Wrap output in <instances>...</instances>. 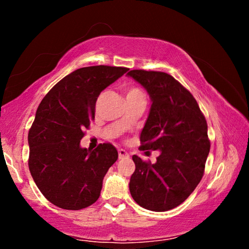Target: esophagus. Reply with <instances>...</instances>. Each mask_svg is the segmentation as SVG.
I'll list each match as a JSON object with an SVG mask.
<instances>
[{
	"label": "esophagus",
	"instance_id": "esophagus-1",
	"mask_svg": "<svg viewBox=\"0 0 249 249\" xmlns=\"http://www.w3.org/2000/svg\"><path fill=\"white\" fill-rule=\"evenodd\" d=\"M129 155L127 151H125L124 149H119V158L120 159H124V158H128Z\"/></svg>",
	"mask_w": 249,
	"mask_h": 249
}]
</instances>
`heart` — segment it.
I'll return each instance as SVG.
<instances>
[{
  "instance_id": "heart-1",
  "label": "heart",
  "mask_w": 249,
  "mask_h": 249,
  "mask_svg": "<svg viewBox=\"0 0 249 249\" xmlns=\"http://www.w3.org/2000/svg\"><path fill=\"white\" fill-rule=\"evenodd\" d=\"M126 99H145V94L140 88L129 87L126 91Z\"/></svg>"
}]
</instances>
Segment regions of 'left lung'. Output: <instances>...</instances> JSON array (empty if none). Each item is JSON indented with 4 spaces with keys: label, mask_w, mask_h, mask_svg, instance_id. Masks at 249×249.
Wrapping results in <instances>:
<instances>
[{
    "label": "left lung",
    "mask_w": 249,
    "mask_h": 249,
    "mask_svg": "<svg viewBox=\"0 0 249 249\" xmlns=\"http://www.w3.org/2000/svg\"><path fill=\"white\" fill-rule=\"evenodd\" d=\"M127 75L148 92L151 107L141 133L142 150H159L157 161L133 156L129 191L142 208L165 212L195 191L210 153L208 124L196 100L179 81L161 71L130 70Z\"/></svg>",
    "instance_id": "1"
}]
</instances>
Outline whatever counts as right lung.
<instances>
[{
    "mask_svg": "<svg viewBox=\"0 0 249 249\" xmlns=\"http://www.w3.org/2000/svg\"><path fill=\"white\" fill-rule=\"evenodd\" d=\"M127 70L111 66L77 69L41 100L28 133V167L43 196L58 208L81 210L99 199L104 176L119 154L109 142L90 151L80 147V141L94 120L101 92Z\"/></svg>",
    "mask_w": 249,
    "mask_h": 249,
    "instance_id": "obj_1",
    "label": "right lung"
}]
</instances>
